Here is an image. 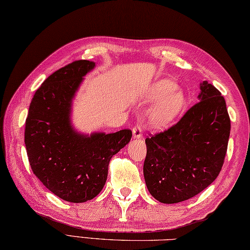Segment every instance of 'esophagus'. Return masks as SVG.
Instances as JSON below:
<instances>
[{"label": "esophagus", "instance_id": "esophagus-1", "mask_svg": "<svg viewBox=\"0 0 250 250\" xmlns=\"http://www.w3.org/2000/svg\"><path fill=\"white\" fill-rule=\"evenodd\" d=\"M132 137H134V139H140L142 137V128L140 125H136L134 127V129H132Z\"/></svg>", "mask_w": 250, "mask_h": 250}]
</instances>
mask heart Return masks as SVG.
I'll use <instances>...</instances> for the list:
<instances>
[{"label": "heart", "mask_w": 250, "mask_h": 250, "mask_svg": "<svg viewBox=\"0 0 250 250\" xmlns=\"http://www.w3.org/2000/svg\"><path fill=\"white\" fill-rule=\"evenodd\" d=\"M157 101L147 115L149 124L156 129L169 126L185 106L186 97L183 91L176 88V84L170 80L163 79L151 86L145 98L146 104Z\"/></svg>", "instance_id": "b5f03b06"}]
</instances>
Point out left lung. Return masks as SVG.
<instances>
[{"instance_id":"8db88e82","label":"left lung","mask_w":250,"mask_h":250,"mask_svg":"<svg viewBox=\"0 0 250 250\" xmlns=\"http://www.w3.org/2000/svg\"><path fill=\"white\" fill-rule=\"evenodd\" d=\"M196 103L177 124L146 139L144 175L155 200L175 204L211 185L228 149L231 121L226 100L204 81Z\"/></svg>"}]
</instances>
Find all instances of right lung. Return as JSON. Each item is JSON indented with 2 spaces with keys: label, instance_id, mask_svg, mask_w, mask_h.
<instances>
[{
  "label": "right lung",
  "instance_id": "1",
  "mask_svg": "<svg viewBox=\"0 0 250 250\" xmlns=\"http://www.w3.org/2000/svg\"><path fill=\"white\" fill-rule=\"evenodd\" d=\"M95 65L78 60L49 75L35 91L25 120L24 144L33 174L55 195L71 203L99 194L111 157L131 139L130 129L86 135L72 125L73 98Z\"/></svg>",
  "mask_w": 250,
  "mask_h": 250
}]
</instances>
